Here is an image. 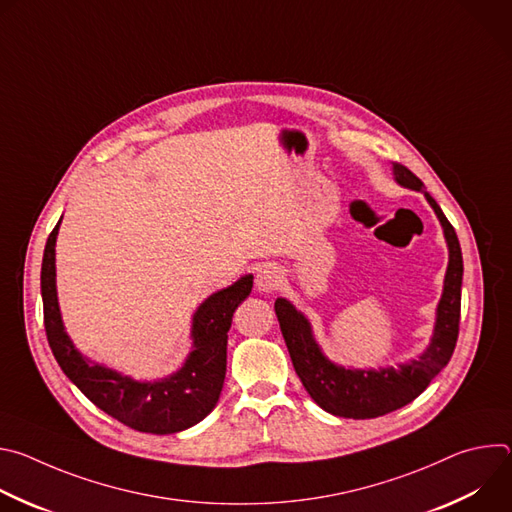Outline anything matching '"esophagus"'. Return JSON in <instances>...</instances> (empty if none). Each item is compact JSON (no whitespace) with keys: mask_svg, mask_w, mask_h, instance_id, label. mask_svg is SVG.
<instances>
[{"mask_svg":"<svg viewBox=\"0 0 512 512\" xmlns=\"http://www.w3.org/2000/svg\"><path fill=\"white\" fill-rule=\"evenodd\" d=\"M281 285H283V273L279 267L263 265L257 271L255 287H257V291H261V294H273V291H277Z\"/></svg>","mask_w":512,"mask_h":512,"instance_id":"esophagus-1","label":"esophagus"}]
</instances>
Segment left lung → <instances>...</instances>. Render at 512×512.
<instances>
[{
    "label": "left lung",
    "instance_id": "8db88e82",
    "mask_svg": "<svg viewBox=\"0 0 512 512\" xmlns=\"http://www.w3.org/2000/svg\"><path fill=\"white\" fill-rule=\"evenodd\" d=\"M395 182L409 190H423V182L405 166L393 164ZM425 200L433 208L448 243V269L442 298L435 308L433 334L427 348L397 367L350 369L332 362L314 338L310 320L285 298L275 300V314L285 338L294 369L310 397L328 413L348 419H373L419 397L433 377L450 362L460 326L464 261L458 235L446 214L427 192Z\"/></svg>",
    "mask_w": 512,
    "mask_h": 512
}]
</instances>
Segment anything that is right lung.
I'll return each instance as SVG.
<instances>
[{
  "label": "right lung",
  "mask_w": 512,
  "mask_h": 512,
  "mask_svg": "<svg viewBox=\"0 0 512 512\" xmlns=\"http://www.w3.org/2000/svg\"><path fill=\"white\" fill-rule=\"evenodd\" d=\"M50 233L42 259L40 287L48 344L62 373L101 411L145 433H178L202 421L221 397L227 373V332L233 314L253 289L247 273L233 285L214 291L192 316V350L182 367L156 381H135L79 352L64 330L56 294V237Z\"/></svg>",
  "instance_id": "right-lung-1"
}]
</instances>
